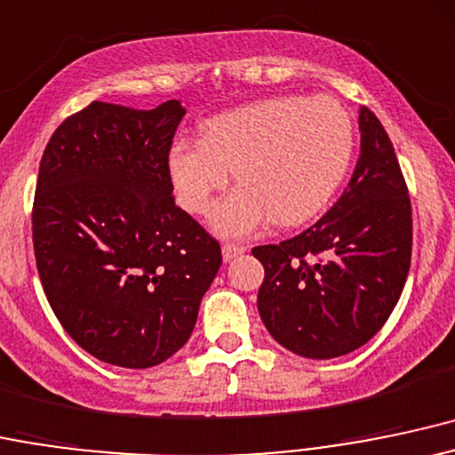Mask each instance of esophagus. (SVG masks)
I'll return each instance as SVG.
<instances>
[{
  "label": "esophagus",
  "mask_w": 455,
  "mask_h": 455,
  "mask_svg": "<svg viewBox=\"0 0 455 455\" xmlns=\"http://www.w3.org/2000/svg\"><path fill=\"white\" fill-rule=\"evenodd\" d=\"M247 251V247H243V244H223L221 247V253H223V259L229 262V259L238 258V255H243Z\"/></svg>",
  "instance_id": "1"
}]
</instances>
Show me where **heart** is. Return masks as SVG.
<instances>
[{
    "instance_id": "1",
    "label": "heart",
    "mask_w": 455,
    "mask_h": 455,
    "mask_svg": "<svg viewBox=\"0 0 455 455\" xmlns=\"http://www.w3.org/2000/svg\"><path fill=\"white\" fill-rule=\"evenodd\" d=\"M355 152V124L331 96H275L208 117L202 140L173 141L167 173L178 202L206 214L236 170L238 185L214 206L223 238L251 236L268 221L299 226L338 193Z\"/></svg>"
}]
</instances>
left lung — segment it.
I'll list each match as a JSON object with an SVG mask.
<instances>
[{"mask_svg": "<svg viewBox=\"0 0 455 455\" xmlns=\"http://www.w3.org/2000/svg\"><path fill=\"white\" fill-rule=\"evenodd\" d=\"M359 131V161L333 208L299 236L251 251L264 267L259 318L277 344L305 359H335L367 344L411 268V200L395 150L367 107Z\"/></svg>", "mask_w": 455, "mask_h": 455, "instance_id": "left-lung-1", "label": "left lung"}]
</instances>
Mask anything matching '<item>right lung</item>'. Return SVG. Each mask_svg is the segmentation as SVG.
Returning a JSON list of instances; mask_svg holds the SVG:
<instances>
[{"label":"right lung","instance_id":"right-lung-1","mask_svg":"<svg viewBox=\"0 0 455 455\" xmlns=\"http://www.w3.org/2000/svg\"><path fill=\"white\" fill-rule=\"evenodd\" d=\"M180 100L94 103L51 135L36 182L40 282L66 333L109 365L146 370L191 338L221 247L176 206L167 173Z\"/></svg>","mask_w":455,"mask_h":455}]
</instances>
